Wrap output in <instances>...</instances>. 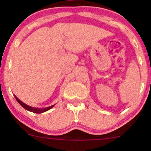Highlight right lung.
<instances>
[{
	"instance_id": "right-lung-1",
	"label": "right lung",
	"mask_w": 151,
	"mask_h": 151,
	"mask_svg": "<svg viewBox=\"0 0 151 151\" xmlns=\"http://www.w3.org/2000/svg\"><path fill=\"white\" fill-rule=\"evenodd\" d=\"M15 96V95H14ZM15 99L17 100V101L18 102L19 104H20V105L22 106V107H23L24 109H26V110L29 111H31V112H33V113H36V114H40V113H43V112L45 111H47L50 110V109H52V107L54 106L55 105H52L51 106H49V107H47V108H45V109H37V108H34V107H32V106H30L25 104H24L23 102L20 101V99H18V98L16 96H15Z\"/></svg>"
}]
</instances>
